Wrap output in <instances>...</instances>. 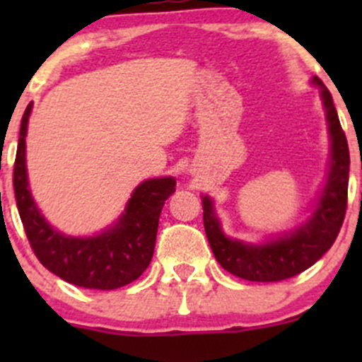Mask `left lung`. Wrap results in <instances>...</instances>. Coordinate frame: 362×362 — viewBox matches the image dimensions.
Wrapping results in <instances>:
<instances>
[{
  "mask_svg": "<svg viewBox=\"0 0 362 362\" xmlns=\"http://www.w3.org/2000/svg\"><path fill=\"white\" fill-rule=\"evenodd\" d=\"M313 83L322 89L320 96L326 107L331 141H333L329 175L313 217L284 238L266 245H247L222 235L221 224L211 211V202L203 198L204 233L211 252L226 272L240 279L250 282H280L299 275L315 264L333 247L341 229L346 211V196H349V144L339 124L333 96L324 87L320 78L313 76Z\"/></svg>",
  "mask_w": 362,
  "mask_h": 362,
  "instance_id": "left-lung-1",
  "label": "left lung"
}]
</instances>
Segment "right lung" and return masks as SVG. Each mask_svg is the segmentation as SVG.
I'll return each mask as SVG.
<instances>
[{
	"instance_id": "obj_1",
	"label": "right lung",
	"mask_w": 362,
	"mask_h": 362,
	"mask_svg": "<svg viewBox=\"0 0 362 362\" xmlns=\"http://www.w3.org/2000/svg\"><path fill=\"white\" fill-rule=\"evenodd\" d=\"M29 112L31 105H28L21 122L13 163V191L25 236L35 255L54 275L86 289L112 291L134 282L151 264L160 210L175 192V178H154L138 185L115 228L94 238L61 235L40 215L28 191L24 138Z\"/></svg>"
}]
</instances>
